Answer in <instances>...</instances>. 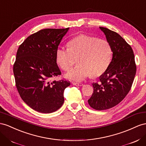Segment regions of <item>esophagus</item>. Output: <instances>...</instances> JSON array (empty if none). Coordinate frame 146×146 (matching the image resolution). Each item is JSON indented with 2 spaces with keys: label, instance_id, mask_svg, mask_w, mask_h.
<instances>
[{
  "label": "esophagus",
  "instance_id": "1",
  "mask_svg": "<svg viewBox=\"0 0 146 146\" xmlns=\"http://www.w3.org/2000/svg\"><path fill=\"white\" fill-rule=\"evenodd\" d=\"M72 85L75 86H83V84H79V83L76 82H72Z\"/></svg>",
  "mask_w": 146,
  "mask_h": 146
}]
</instances>
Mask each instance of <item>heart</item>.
<instances>
[{"label": "heart", "mask_w": 146, "mask_h": 146, "mask_svg": "<svg viewBox=\"0 0 146 146\" xmlns=\"http://www.w3.org/2000/svg\"><path fill=\"white\" fill-rule=\"evenodd\" d=\"M112 50L109 43L103 39L82 34L68 43V48L58 46L56 50L57 64L64 70H69L78 58V66L66 74L68 79L82 82L92 74L99 76L109 66Z\"/></svg>", "instance_id": "b5f03b06"}]
</instances>
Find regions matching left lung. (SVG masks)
<instances>
[{
  "mask_svg": "<svg viewBox=\"0 0 146 146\" xmlns=\"http://www.w3.org/2000/svg\"><path fill=\"white\" fill-rule=\"evenodd\" d=\"M106 35L112 52V61L100 82L93 83V93L89 105L98 111L117 105L129 92L135 78L136 66L131 46L117 33L100 27Z\"/></svg>",
  "mask_w": 146,
  "mask_h": 146,
  "instance_id": "left-lung-1",
  "label": "left lung"
}]
</instances>
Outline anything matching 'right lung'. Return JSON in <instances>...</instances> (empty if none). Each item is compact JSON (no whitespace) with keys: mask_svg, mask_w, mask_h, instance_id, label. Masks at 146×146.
Instances as JSON below:
<instances>
[{"mask_svg":"<svg viewBox=\"0 0 146 146\" xmlns=\"http://www.w3.org/2000/svg\"><path fill=\"white\" fill-rule=\"evenodd\" d=\"M69 29H42L18 49L13 65L16 86L25 103L37 112L52 113L64 103V91L70 82L50 80L61 74L56 50Z\"/></svg>","mask_w":146,"mask_h":146,"instance_id":"right-lung-1","label":"right lung"}]
</instances>
